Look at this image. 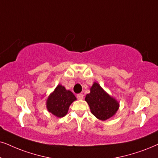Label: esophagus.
Masks as SVG:
<instances>
[{"label":"esophagus","instance_id":"34e87169","mask_svg":"<svg viewBox=\"0 0 158 158\" xmlns=\"http://www.w3.org/2000/svg\"><path fill=\"white\" fill-rule=\"evenodd\" d=\"M77 99H79V100H82L84 98L83 94H81V93L78 94V95H77Z\"/></svg>","mask_w":158,"mask_h":158}]
</instances>
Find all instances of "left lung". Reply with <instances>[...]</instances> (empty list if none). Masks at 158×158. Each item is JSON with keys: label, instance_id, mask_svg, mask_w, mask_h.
Returning a JSON list of instances; mask_svg holds the SVG:
<instances>
[{"label": "left lung", "instance_id": "1", "mask_svg": "<svg viewBox=\"0 0 158 158\" xmlns=\"http://www.w3.org/2000/svg\"><path fill=\"white\" fill-rule=\"evenodd\" d=\"M93 114L101 120H106L115 114L119 109V103L109 95L98 83H94L90 93L86 95Z\"/></svg>", "mask_w": 158, "mask_h": 158}]
</instances>
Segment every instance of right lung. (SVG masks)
<instances>
[{"instance_id":"1","label":"right lung","mask_w":158,"mask_h":158,"mask_svg":"<svg viewBox=\"0 0 158 158\" xmlns=\"http://www.w3.org/2000/svg\"><path fill=\"white\" fill-rule=\"evenodd\" d=\"M75 95L63 86L57 85L47 101L48 111L57 117H63L69 111L70 105L76 101Z\"/></svg>"}]
</instances>
